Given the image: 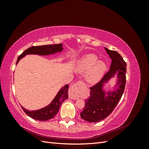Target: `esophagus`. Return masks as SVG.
Instances as JSON below:
<instances>
[{
    "label": "esophagus",
    "instance_id": "esophagus-1",
    "mask_svg": "<svg viewBox=\"0 0 149 149\" xmlns=\"http://www.w3.org/2000/svg\"><path fill=\"white\" fill-rule=\"evenodd\" d=\"M84 86V83L81 81H79L74 84L69 90V97L72 100H77L78 98H79L81 91Z\"/></svg>",
    "mask_w": 149,
    "mask_h": 149
}]
</instances>
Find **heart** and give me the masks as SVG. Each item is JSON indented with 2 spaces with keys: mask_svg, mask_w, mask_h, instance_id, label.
Instances as JSON below:
<instances>
[{
  "mask_svg": "<svg viewBox=\"0 0 149 149\" xmlns=\"http://www.w3.org/2000/svg\"><path fill=\"white\" fill-rule=\"evenodd\" d=\"M107 69L106 64L102 61H98V58L93 54L83 56L78 61L76 71L78 73H84L85 79L90 84L96 83L103 76Z\"/></svg>",
  "mask_w": 149,
  "mask_h": 149,
  "instance_id": "obj_1",
  "label": "heart"
}]
</instances>
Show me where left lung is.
<instances>
[{
  "label": "left lung",
  "mask_w": 149,
  "mask_h": 149,
  "mask_svg": "<svg viewBox=\"0 0 149 149\" xmlns=\"http://www.w3.org/2000/svg\"><path fill=\"white\" fill-rule=\"evenodd\" d=\"M112 60L109 71L102 79L90 88V97L85 100L81 118L89 123H97L106 118L113 111L124 93L126 82V63L120 54L104 47ZM115 75L117 77L116 84L107 92L103 89V86Z\"/></svg>",
  "instance_id": "left-lung-1"
}]
</instances>
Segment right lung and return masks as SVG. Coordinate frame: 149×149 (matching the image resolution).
Segmentation results:
<instances>
[{
  "label": "right lung",
  "instance_id": "right-lung-1",
  "mask_svg": "<svg viewBox=\"0 0 149 149\" xmlns=\"http://www.w3.org/2000/svg\"><path fill=\"white\" fill-rule=\"evenodd\" d=\"M63 45L54 44L48 45L31 47L26 49L25 51L22 53L18 57L16 65H17L19 60L26 56V55H49L51 54H55L56 53H60L63 51ZM69 89V85L66 84L65 86L62 87L56 96L53 99L51 103L42 109L36 111H29L25 109L24 107H22V109L25 112V114L30 117L31 118L35 120L46 121L54 118L59 111L60 107L62 102L68 97V91Z\"/></svg>",
  "mask_w": 149,
  "mask_h": 149
}]
</instances>
